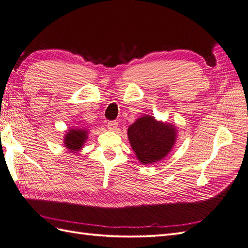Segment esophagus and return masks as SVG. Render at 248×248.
<instances>
[{
	"label": "esophagus",
	"mask_w": 248,
	"mask_h": 248,
	"mask_svg": "<svg viewBox=\"0 0 248 248\" xmlns=\"http://www.w3.org/2000/svg\"><path fill=\"white\" fill-rule=\"evenodd\" d=\"M108 128L109 130H111V131L117 130V128H118V123L115 122V121L108 122Z\"/></svg>",
	"instance_id": "obj_1"
}]
</instances>
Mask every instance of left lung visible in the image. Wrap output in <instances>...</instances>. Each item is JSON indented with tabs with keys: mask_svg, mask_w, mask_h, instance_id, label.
<instances>
[{
	"mask_svg": "<svg viewBox=\"0 0 248 248\" xmlns=\"http://www.w3.org/2000/svg\"><path fill=\"white\" fill-rule=\"evenodd\" d=\"M131 148L142 164L163 159L174 147L177 129L152 116H142L131 124L127 131Z\"/></svg>",
	"mask_w": 248,
	"mask_h": 248,
	"instance_id": "obj_1",
	"label": "left lung"
}]
</instances>
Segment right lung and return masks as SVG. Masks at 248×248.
I'll return each mask as SVG.
<instances>
[{"label": "right lung", "instance_id": "add662e5", "mask_svg": "<svg viewBox=\"0 0 248 248\" xmlns=\"http://www.w3.org/2000/svg\"><path fill=\"white\" fill-rule=\"evenodd\" d=\"M88 139V130L82 128H71L64 136V146L70 152L77 153L84 146Z\"/></svg>", "mask_w": 248, "mask_h": 248}]
</instances>
